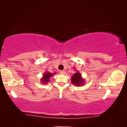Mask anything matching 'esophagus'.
Instances as JSON below:
<instances>
[{"mask_svg": "<svg viewBox=\"0 0 127 127\" xmlns=\"http://www.w3.org/2000/svg\"><path fill=\"white\" fill-rule=\"evenodd\" d=\"M60 73L62 74V75H64L65 74V72L64 70H60Z\"/></svg>", "mask_w": 127, "mask_h": 127, "instance_id": "esophagus-1", "label": "esophagus"}]
</instances>
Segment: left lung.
Here are the masks:
<instances>
[{"instance_id": "1", "label": "left lung", "mask_w": 127, "mask_h": 127, "mask_svg": "<svg viewBox=\"0 0 127 127\" xmlns=\"http://www.w3.org/2000/svg\"><path fill=\"white\" fill-rule=\"evenodd\" d=\"M82 75L79 72H76L73 74L72 77V83L73 85L76 86H82L84 84V79L82 78Z\"/></svg>"}]
</instances>
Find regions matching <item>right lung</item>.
Returning a JSON list of instances; mask_svg holds the SVG:
<instances>
[{
    "instance_id": "add662e5",
    "label": "right lung",
    "mask_w": 127,
    "mask_h": 127,
    "mask_svg": "<svg viewBox=\"0 0 127 127\" xmlns=\"http://www.w3.org/2000/svg\"><path fill=\"white\" fill-rule=\"evenodd\" d=\"M55 73H52L49 72H45V74H43V77L41 78V82L42 84H47L50 81L49 78L52 76V75H54Z\"/></svg>"
}]
</instances>
